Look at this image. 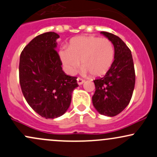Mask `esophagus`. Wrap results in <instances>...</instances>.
Instances as JSON below:
<instances>
[{
  "instance_id": "1",
  "label": "esophagus",
  "mask_w": 157,
  "mask_h": 157,
  "mask_svg": "<svg viewBox=\"0 0 157 157\" xmlns=\"http://www.w3.org/2000/svg\"><path fill=\"white\" fill-rule=\"evenodd\" d=\"M77 83H78L79 85H82V84L84 83V81H85L83 79L80 78V77H78V78L77 79Z\"/></svg>"
}]
</instances>
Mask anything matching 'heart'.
I'll return each mask as SVG.
<instances>
[{
  "mask_svg": "<svg viewBox=\"0 0 157 157\" xmlns=\"http://www.w3.org/2000/svg\"><path fill=\"white\" fill-rule=\"evenodd\" d=\"M59 57L68 74L75 73L82 61L84 72L101 77L108 71L113 63L114 48L111 41L105 37L79 36L71 40L68 48L60 49Z\"/></svg>",
  "mask_w": 157,
  "mask_h": 157,
  "instance_id": "b5f03b06",
  "label": "heart"
}]
</instances>
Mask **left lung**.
<instances>
[{
    "label": "left lung",
    "mask_w": 157,
    "mask_h": 157,
    "mask_svg": "<svg viewBox=\"0 0 157 157\" xmlns=\"http://www.w3.org/2000/svg\"><path fill=\"white\" fill-rule=\"evenodd\" d=\"M114 47V61L106 74L93 80L95 92L92 104L102 115L114 117L128 106L132 96L135 74L131 50L120 37L101 31Z\"/></svg>",
    "instance_id": "left-lung-1"
}]
</instances>
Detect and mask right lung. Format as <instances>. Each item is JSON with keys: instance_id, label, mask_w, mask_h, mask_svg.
Returning a JSON list of instances; mask_svg holds the SVG:
<instances>
[{"instance_id": "right-lung-1", "label": "right lung", "mask_w": 157, "mask_h": 157, "mask_svg": "<svg viewBox=\"0 0 157 157\" xmlns=\"http://www.w3.org/2000/svg\"><path fill=\"white\" fill-rule=\"evenodd\" d=\"M59 35L46 32L34 37L23 49L19 60V83L30 107L46 119H54L67 111L77 77L66 75L56 50Z\"/></svg>"}]
</instances>
